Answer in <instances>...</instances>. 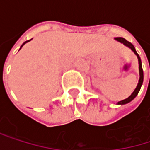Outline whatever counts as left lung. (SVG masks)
I'll use <instances>...</instances> for the list:
<instances>
[{"label": "left lung", "mask_w": 150, "mask_h": 150, "mask_svg": "<svg viewBox=\"0 0 150 150\" xmlns=\"http://www.w3.org/2000/svg\"><path fill=\"white\" fill-rule=\"evenodd\" d=\"M115 41H117L118 42L122 43L124 46H126V47H129V48L134 52V54H135V55L137 56L138 63H139V75H140V78H139V81H138V83H137V86H136V88H135V90L133 91V93H132V94H131L128 98H126L125 100L120 101V102H118V103H116L117 105H124V104L129 103H130L131 101H133V100L135 98V96L138 95V93H139V91H140V89H141V87H142V82H143V71H142V61H141V58H140L139 54H137V52H136L135 47L133 46V44H132V43H130L129 42H128L127 40H125L124 38H122V37H116V38H115Z\"/></svg>", "instance_id": "obj_1"}]
</instances>
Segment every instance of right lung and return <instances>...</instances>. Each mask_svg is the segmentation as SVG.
<instances>
[{
	"label": "right lung",
	"mask_w": 150,
	"mask_h": 150,
	"mask_svg": "<svg viewBox=\"0 0 150 150\" xmlns=\"http://www.w3.org/2000/svg\"><path fill=\"white\" fill-rule=\"evenodd\" d=\"M29 41H30V40H29ZM29 41H27V42H24V43H23V44H22V45L21 46V47H20V49H21V47H23V45H24V44H26V43H27V42H29Z\"/></svg>",
	"instance_id": "right-lung-1"
}]
</instances>
